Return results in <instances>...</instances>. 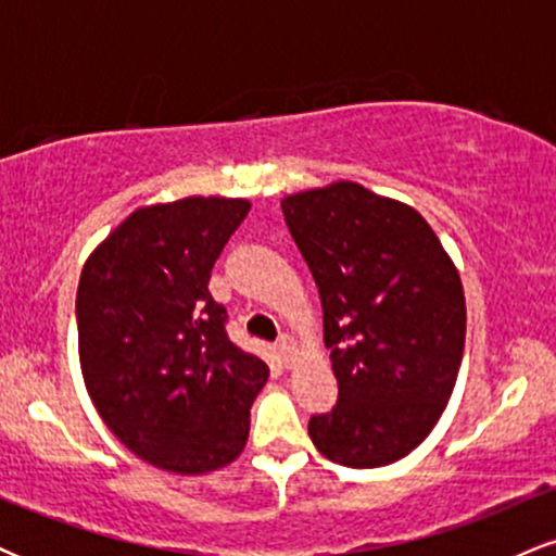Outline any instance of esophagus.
Here are the masks:
<instances>
[{
    "label": "esophagus",
    "instance_id": "1",
    "mask_svg": "<svg viewBox=\"0 0 556 556\" xmlns=\"http://www.w3.org/2000/svg\"><path fill=\"white\" fill-rule=\"evenodd\" d=\"M277 350H279V355H282L285 361H290V355L295 353V340H292L290 334H282L277 340Z\"/></svg>",
    "mask_w": 556,
    "mask_h": 556
}]
</instances>
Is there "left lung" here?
<instances>
[{"mask_svg": "<svg viewBox=\"0 0 556 556\" xmlns=\"http://www.w3.org/2000/svg\"><path fill=\"white\" fill-rule=\"evenodd\" d=\"M314 274L337 405L308 420L331 463L381 468L429 437L465 348L460 277L416 208L355 182L282 201Z\"/></svg>", "mask_w": 556, "mask_h": 556, "instance_id": "left-lung-1", "label": "left lung"}]
</instances>
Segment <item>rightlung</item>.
Listing matches in <instances>:
<instances>
[{"label": "right lung", "mask_w": 556, "mask_h": 556, "mask_svg": "<svg viewBox=\"0 0 556 556\" xmlns=\"http://www.w3.org/2000/svg\"><path fill=\"white\" fill-rule=\"evenodd\" d=\"M248 208L201 195L138 208L83 266L75 321L88 394L127 450L172 473L232 463L269 376L229 340L227 308L208 292Z\"/></svg>", "instance_id": "1"}]
</instances>
